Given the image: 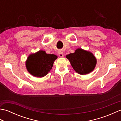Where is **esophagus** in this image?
I'll use <instances>...</instances> for the list:
<instances>
[{
	"mask_svg": "<svg viewBox=\"0 0 121 121\" xmlns=\"http://www.w3.org/2000/svg\"><path fill=\"white\" fill-rule=\"evenodd\" d=\"M59 56H60V57H63V52L62 50H59L58 52Z\"/></svg>",
	"mask_w": 121,
	"mask_h": 121,
	"instance_id": "esophagus-1",
	"label": "esophagus"
}]
</instances>
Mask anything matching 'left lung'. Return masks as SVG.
Instances as JSON below:
<instances>
[{"label": "left lung", "instance_id": "1", "mask_svg": "<svg viewBox=\"0 0 121 121\" xmlns=\"http://www.w3.org/2000/svg\"><path fill=\"white\" fill-rule=\"evenodd\" d=\"M71 65L77 73L82 75L93 71L96 65V59L92 53L78 48L75 52L66 55Z\"/></svg>", "mask_w": 121, "mask_h": 121}]
</instances>
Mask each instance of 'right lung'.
<instances>
[{
  "label": "right lung",
  "mask_w": 121,
  "mask_h": 121,
  "mask_svg": "<svg viewBox=\"0 0 121 121\" xmlns=\"http://www.w3.org/2000/svg\"><path fill=\"white\" fill-rule=\"evenodd\" d=\"M57 56L55 55L47 54L45 51L40 50L28 57L26 68L33 76L42 78L49 72Z\"/></svg>",
  "instance_id": "1"
}]
</instances>
